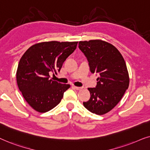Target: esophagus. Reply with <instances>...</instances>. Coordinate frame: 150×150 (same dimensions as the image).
<instances>
[{"mask_svg": "<svg viewBox=\"0 0 150 150\" xmlns=\"http://www.w3.org/2000/svg\"><path fill=\"white\" fill-rule=\"evenodd\" d=\"M73 88L75 90H77V91H79V90H81V88H82L81 87H77V86H73Z\"/></svg>", "mask_w": 150, "mask_h": 150, "instance_id": "1", "label": "esophagus"}]
</instances>
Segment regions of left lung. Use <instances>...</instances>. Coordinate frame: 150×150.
I'll return each instance as SVG.
<instances>
[{
    "label": "left lung",
    "instance_id": "8db88e82",
    "mask_svg": "<svg viewBox=\"0 0 150 150\" xmlns=\"http://www.w3.org/2000/svg\"><path fill=\"white\" fill-rule=\"evenodd\" d=\"M79 49L86 57L90 71L99 75L95 88H89L91 98L83 102L90 112L98 115L116 106L129 86L125 60L112 45L101 40L80 41Z\"/></svg>",
    "mask_w": 150,
    "mask_h": 150
}]
</instances>
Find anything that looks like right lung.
Listing matches in <instances>:
<instances>
[{
  "label": "right lung",
  "instance_id": "right-lung-1",
  "mask_svg": "<svg viewBox=\"0 0 150 150\" xmlns=\"http://www.w3.org/2000/svg\"><path fill=\"white\" fill-rule=\"evenodd\" d=\"M78 42H45L31 46L19 62L16 80L20 91L30 106L46 112L61 101L69 84L50 79L57 74L68 57L76 49Z\"/></svg>",
  "mask_w": 150,
  "mask_h": 150
}]
</instances>
